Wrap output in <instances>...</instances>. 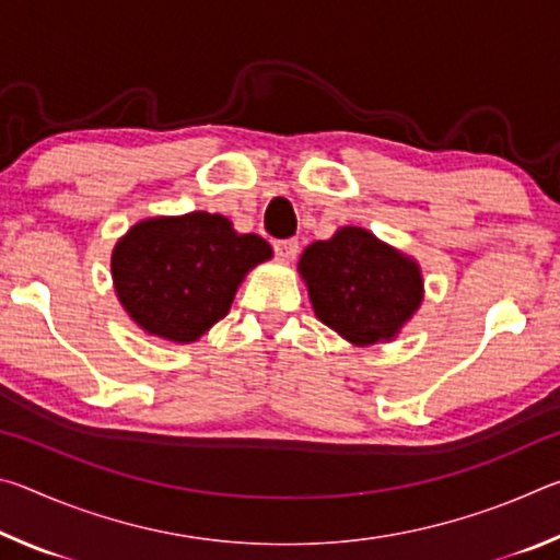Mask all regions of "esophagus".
I'll return each instance as SVG.
<instances>
[{"label": "esophagus", "mask_w": 560, "mask_h": 560, "mask_svg": "<svg viewBox=\"0 0 560 560\" xmlns=\"http://www.w3.org/2000/svg\"><path fill=\"white\" fill-rule=\"evenodd\" d=\"M273 252L281 261H293L299 254V242L296 240H279L273 242Z\"/></svg>", "instance_id": "34e87169"}]
</instances>
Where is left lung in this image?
<instances>
[{"instance_id":"obj_1","label":"left lung","mask_w":560,"mask_h":560,"mask_svg":"<svg viewBox=\"0 0 560 560\" xmlns=\"http://www.w3.org/2000/svg\"><path fill=\"white\" fill-rule=\"evenodd\" d=\"M299 273L320 324L363 348L400 334L424 293L420 264L360 226L308 244Z\"/></svg>"}]
</instances>
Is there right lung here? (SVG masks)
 I'll return each instance as SVG.
<instances>
[{"label":"right lung","mask_w":560,"mask_h":560,"mask_svg":"<svg viewBox=\"0 0 560 560\" xmlns=\"http://www.w3.org/2000/svg\"><path fill=\"white\" fill-rule=\"evenodd\" d=\"M271 254L269 242L234 232L222 214L150 217L120 236L110 273L122 308L145 334L192 343L230 314L246 271Z\"/></svg>","instance_id":"1"}]
</instances>
